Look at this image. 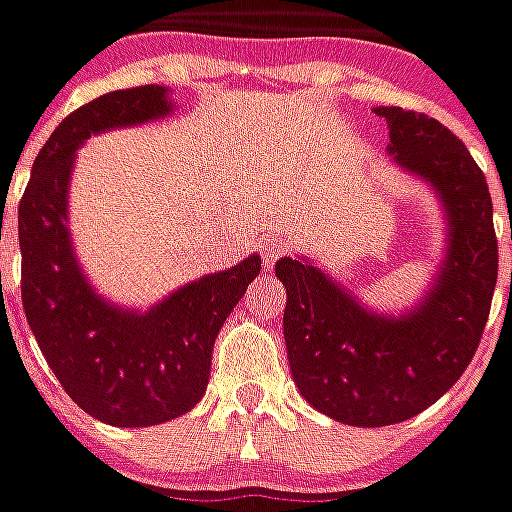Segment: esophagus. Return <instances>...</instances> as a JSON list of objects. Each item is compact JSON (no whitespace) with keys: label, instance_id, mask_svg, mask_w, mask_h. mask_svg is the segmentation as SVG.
Instances as JSON below:
<instances>
[{"label":"esophagus","instance_id":"obj_1","mask_svg":"<svg viewBox=\"0 0 512 512\" xmlns=\"http://www.w3.org/2000/svg\"><path fill=\"white\" fill-rule=\"evenodd\" d=\"M285 249H288V244H285L282 238H277V235L266 238V241H263V263H266V268L274 266L279 257L285 255Z\"/></svg>","mask_w":512,"mask_h":512}]
</instances>
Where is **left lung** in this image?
Wrapping results in <instances>:
<instances>
[{"instance_id":"1","label":"left lung","mask_w":512,"mask_h":512,"mask_svg":"<svg viewBox=\"0 0 512 512\" xmlns=\"http://www.w3.org/2000/svg\"><path fill=\"white\" fill-rule=\"evenodd\" d=\"M376 115L389 126V153L433 183L450 219L447 260L422 307L378 318L307 260L277 263L293 381L312 408L356 428L411 419L463 376L499 274L491 191L466 145L422 112L378 106Z\"/></svg>"}]
</instances>
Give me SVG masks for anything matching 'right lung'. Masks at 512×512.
<instances>
[{"label": "right lung", "instance_id": "right-lung-1", "mask_svg": "<svg viewBox=\"0 0 512 512\" xmlns=\"http://www.w3.org/2000/svg\"><path fill=\"white\" fill-rule=\"evenodd\" d=\"M167 112V90L156 84L79 106L43 145L18 202L21 301L29 329L73 403L117 428L169 422L200 403L213 340L260 274V257H246L175 290L145 315L117 310L87 285L68 235L73 153L90 134Z\"/></svg>", "mask_w": 512, "mask_h": 512}]
</instances>
